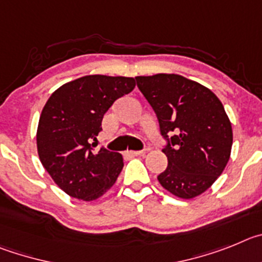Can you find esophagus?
<instances>
[{"mask_svg": "<svg viewBox=\"0 0 262 262\" xmlns=\"http://www.w3.org/2000/svg\"><path fill=\"white\" fill-rule=\"evenodd\" d=\"M145 152L143 151H126V155H129L130 158H134V157H141V155H143Z\"/></svg>", "mask_w": 262, "mask_h": 262, "instance_id": "esophagus-1", "label": "esophagus"}]
</instances>
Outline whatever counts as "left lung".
<instances>
[{
	"label": "left lung",
	"instance_id": "8db88e82",
	"mask_svg": "<svg viewBox=\"0 0 262 262\" xmlns=\"http://www.w3.org/2000/svg\"><path fill=\"white\" fill-rule=\"evenodd\" d=\"M159 121L168 166L158 176L176 197L189 200L213 185L225 169L232 128L223 104L207 87L179 74L136 77Z\"/></svg>",
	"mask_w": 262,
	"mask_h": 262
}]
</instances>
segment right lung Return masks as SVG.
<instances>
[{"instance_id": "1", "label": "right lung", "mask_w": 262, "mask_h": 262, "mask_svg": "<svg viewBox=\"0 0 262 262\" xmlns=\"http://www.w3.org/2000/svg\"><path fill=\"white\" fill-rule=\"evenodd\" d=\"M136 87L134 78L86 75L52 94L39 119L36 143L44 168L74 199L93 201L104 194L124 167L119 152L93 148L110 107Z\"/></svg>"}]
</instances>
